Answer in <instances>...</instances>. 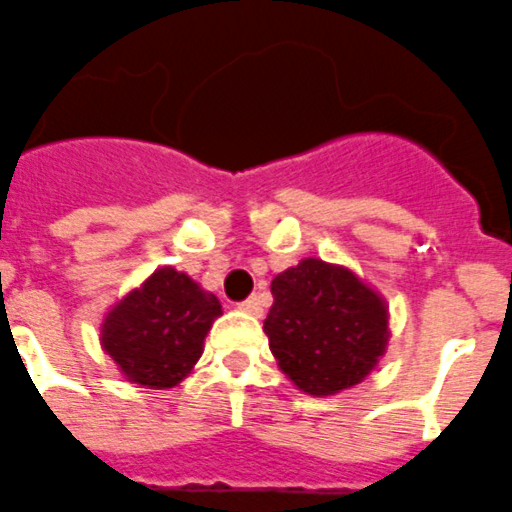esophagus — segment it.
Instances as JSON below:
<instances>
[{
  "instance_id": "34e87169",
  "label": "esophagus",
  "mask_w": 512,
  "mask_h": 512,
  "mask_svg": "<svg viewBox=\"0 0 512 512\" xmlns=\"http://www.w3.org/2000/svg\"><path fill=\"white\" fill-rule=\"evenodd\" d=\"M239 309L247 311V314H252V317H262V314H265V304H262L260 296H250V299L239 304Z\"/></svg>"
}]
</instances>
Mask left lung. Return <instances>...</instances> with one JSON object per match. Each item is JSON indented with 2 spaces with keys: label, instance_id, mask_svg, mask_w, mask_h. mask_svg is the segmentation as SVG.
<instances>
[{
  "label": "left lung",
  "instance_id": "left-lung-1",
  "mask_svg": "<svg viewBox=\"0 0 512 512\" xmlns=\"http://www.w3.org/2000/svg\"><path fill=\"white\" fill-rule=\"evenodd\" d=\"M265 319L275 361L293 384L330 397L361 384L386 353L389 309L353 270L306 257L270 283Z\"/></svg>",
  "mask_w": 512,
  "mask_h": 512
}]
</instances>
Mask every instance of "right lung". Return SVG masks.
Listing matches in <instances>:
<instances>
[{"label": "right lung", "instance_id": "obj_1", "mask_svg": "<svg viewBox=\"0 0 512 512\" xmlns=\"http://www.w3.org/2000/svg\"><path fill=\"white\" fill-rule=\"evenodd\" d=\"M216 317L219 299L167 265L108 311L102 350L131 384L172 389L198 363Z\"/></svg>", "mask_w": 512, "mask_h": 512}]
</instances>
